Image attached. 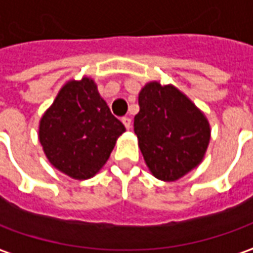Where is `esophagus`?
Wrapping results in <instances>:
<instances>
[{
	"mask_svg": "<svg viewBox=\"0 0 253 253\" xmlns=\"http://www.w3.org/2000/svg\"><path fill=\"white\" fill-rule=\"evenodd\" d=\"M122 122H123V125L126 126V128H130V127H131V119L130 118L125 116V118L122 119Z\"/></svg>",
	"mask_w": 253,
	"mask_h": 253,
	"instance_id": "1",
	"label": "esophagus"
}]
</instances>
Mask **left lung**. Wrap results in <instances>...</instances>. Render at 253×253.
Returning <instances> with one entry per match:
<instances>
[{
  "instance_id": "obj_1",
  "label": "left lung",
  "mask_w": 253,
  "mask_h": 253,
  "mask_svg": "<svg viewBox=\"0 0 253 253\" xmlns=\"http://www.w3.org/2000/svg\"><path fill=\"white\" fill-rule=\"evenodd\" d=\"M134 116L147 167L155 178L172 182L197 167L210 141L206 116L172 85L150 83L138 95Z\"/></svg>"
}]
</instances>
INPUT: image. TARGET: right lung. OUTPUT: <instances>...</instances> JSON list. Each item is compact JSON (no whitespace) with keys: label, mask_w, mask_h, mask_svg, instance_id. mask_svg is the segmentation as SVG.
Wrapping results in <instances>:
<instances>
[{"label":"right lung","mask_w":253,"mask_h":253,"mask_svg":"<svg viewBox=\"0 0 253 253\" xmlns=\"http://www.w3.org/2000/svg\"><path fill=\"white\" fill-rule=\"evenodd\" d=\"M126 128L89 78L66 84L40 120L39 138L51 165L74 179L92 178Z\"/></svg>","instance_id":"1"}]
</instances>
